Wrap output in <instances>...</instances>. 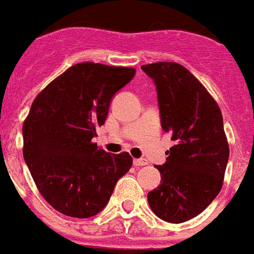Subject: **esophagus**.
I'll return each mask as SVG.
<instances>
[{"label": "esophagus", "instance_id": "obj_1", "mask_svg": "<svg viewBox=\"0 0 254 254\" xmlns=\"http://www.w3.org/2000/svg\"><path fill=\"white\" fill-rule=\"evenodd\" d=\"M133 164L136 165V167H142V165L148 164V161L145 159H134L133 160Z\"/></svg>", "mask_w": 254, "mask_h": 254}]
</instances>
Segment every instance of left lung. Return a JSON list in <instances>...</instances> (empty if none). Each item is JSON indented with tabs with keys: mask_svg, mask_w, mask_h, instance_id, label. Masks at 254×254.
Masks as SVG:
<instances>
[{
	"mask_svg": "<svg viewBox=\"0 0 254 254\" xmlns=\"http://www.w3.org/2000/svg\"><path fill=\"white\" fill-rule=\"evenodd\" d=\"M153 79L161 127L175 145L156 165L160 186L148 192L152 211L165 222L196 217L222 189L229 144L221 109L189 69L175 62L141 65Z\"/></svg>",
	"mask_w": 254,
	"mask_h": 254,
	"instance_id": "obj_1",
	"label": "left lung"
}]
</instances>
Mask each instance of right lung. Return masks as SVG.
<instances>
[{"mask_svg": "<svg viewBox=\"0 0 254 254\" xmlns=\"http://www.w3.org/2000/svg\"><path fill=\"white\" fill-rule=\"evenodd\" d=\"M132 67L78 63L37 95L22 125L24 160L43 198L74 218L98 214L132 167L127 152L110 155L91 141Z\"/></svg>", "mask_w": 254, "mask_h": 254, "instance_id": "add662e5", "label": "right lung"}]
</instances>
